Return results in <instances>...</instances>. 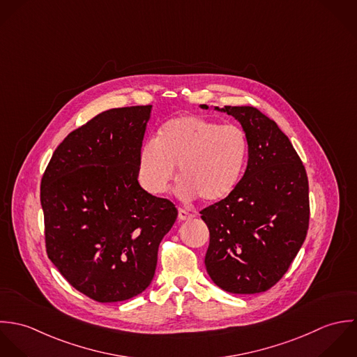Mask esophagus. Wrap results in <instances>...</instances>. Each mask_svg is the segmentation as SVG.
I'll list each match as a JSON object with an SVG mask.
<instances>
[{
	"label": "esophagus",
	"mask_w": 357,
	"mask_h": 357,
	"mask_svg": "<svg viewBox=\"0 0 357 357\" xmlns=\"http://www.w3.org/2000/svg\"><path fill=\"white\" fill-rule=\"evenodd\" d=\"M178 216H179L181 220H189V219H192L195 215L192 214V213H189V211H186V210H183V208H179Z\"/></svg>",
	"instance_id": "esophagus-1"
}]
</instances>
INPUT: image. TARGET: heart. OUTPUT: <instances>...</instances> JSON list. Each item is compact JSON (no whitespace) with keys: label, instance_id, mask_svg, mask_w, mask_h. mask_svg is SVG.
I'll use <instances>...</instances> for the list:
<instances>
[{"label":"heart","instance_id":"b5f03b06","mask_svg":"<svg viewBox=\"0 0 357 357\" xmlns=\"http://www.w3.org/2000/svg\"><path fill=\"white\" fill-rule=\"evenodd\" d=\"M248 157L243 128L222 126L202 116H181L167 121L155 138L143 143L139 175L154 195L167 190L179 165L178 192L185 199L200 197L207 204L227 199L237 188Z\"/></svg>","mask_w":357,"mask_h":357}]
</instances>
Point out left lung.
Returning <instances> with one entry per match:
<instances>
[{
  "label": "left lung",
  "instance_id": "left-lung-1",
  "mask_svg": "<svg viewBox=\"0 0 357 357\" xmlns=\"http://www.w3.org/2000/svg\"><path fill=\"white\" fill-rule=\"evenodd\" d=\"M215 109L240 121L248 162L234 192L200 211L210 230L204 262L222 289L258 294L284 276L306 238L307 175L289 139L257 107Z\"/></svg>",
  "mask_w": 357,
  "mask_h": 357
}]
</instances>
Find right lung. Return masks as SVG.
I'll return each instance as SVG.
<instances>
[{
  "label": "right lung",
  "mask_w": 357,
  "mask_h": 357,
  "mask_svg": "<svg viewBox=\"0 0 357 357\" xmlns=\"http://www.w3.org/2000/svg\"><path fill=\"white\" fill-rule=\"evenodd\" d=\"M151 105L106 110L70 132L41 179L45 248L70 284L98 302L137 296L178 210L143 190L139 154Z\"/></svg>",
  "instance_id": "1"
}]
</instances>
